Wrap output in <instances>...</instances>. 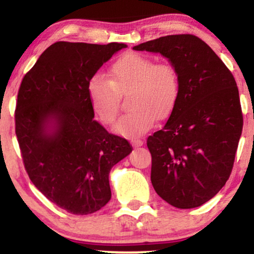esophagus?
Wrapping results in <instances>:
<instances>
[{
    "label": "esophagus",
    "mask_w": 254,
    "mask_h": 254,
    "mask_svg": "<svg viewBox=\"0 0 254 254\" xmlns=\"http://www.w3.org/2000/svg\"><path fill=\"white\" fill-rule=\"evenodd\" d=\"M132 145L135 146V147H139V146H142V144H144V141H142L141 139H132Z\"/></svg>",
    "instance_id": "34e87169"
}]
</instances>
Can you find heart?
I'll list each match as a JSON object with an SVG mask.
<instances>
[{"mask_svg": "<svg viewBox=\"0 0 254 254\" xmlns=\"http://www.w3.org/2000/svg\"><path fill=\"white\" fill-rule=\"evenodd\" d=\"M181 89L180 72L171 62L128 52L110 65L108 79L94 76L88 84L91 109L101 124L112 126L120 114L121 96L127 94L130 110L115 126V132L136 138L150 129L154 119L174 108Z\"/></svg>", "mask_w": 254, "mask_h": 254, "instance_id": "b5f03b06", "label": "heart"}]
</instances>
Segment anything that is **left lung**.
I'll use <instances>...</instances> for the list:
<instances>
[{
  "label": "left lung",
  "mask_w": 254,
  "mask_h": 254,
  "mask_svg": "<svg viewBox=\"0 0 254 254\" xmlns=\"http://www.w3.org/2000/svg\"><path fill=\"white\" fill-rule=\"evenodd\" d=\"M133 50L166 57L181 79L171 115L147 138L152 186L176 208L199 207L222 189L233 169L244 124L237 82L192 34L166 35Z\"/></svg>",
  "instance_id": "8db88e82"
}]
</instances>
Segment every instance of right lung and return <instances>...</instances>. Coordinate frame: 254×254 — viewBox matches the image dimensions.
I'll list each match as a JSON object with an SVG mask.
<instances>
[{"instance_id":"right-lung-1","label":"right lung","mask_w":254,"mask_h":254,"mask_svg":"<svg viewBox=\"0 0 254 254\" xmlns=\"http://www.w3.org/2000/svg\"><path fill=\"white\" fill-rule=\"evenodd\" d=\"M125 47L58 41L39 57L17 92L15 133L29 180L74 215L108 203L110 170L133 150L94 120L88 95L98 68Z\"/></svg>"}]
</instances>
